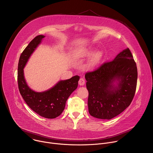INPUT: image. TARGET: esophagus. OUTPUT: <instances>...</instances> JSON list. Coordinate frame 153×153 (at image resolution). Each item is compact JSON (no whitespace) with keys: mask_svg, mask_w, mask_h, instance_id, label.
<instances>
[{"mask_svg":"<svg viewBox=\"0 0 153 153\" xmlns=\"http://www.w3.org/2000/svg\"><path fill=\"white\" fill-rule=\"evenodd\" d=\"M85 84V80L82 77H80L79 80V85H80V86H82Z\"/></svg>","mask_w":153,"mask_h":153,"instance_id":"esophagus-1","label":"esophagus"}]
</instances>
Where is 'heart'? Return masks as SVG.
Instances as JSON below:
<instances>
[{"label":"heart","mask_w":153,"mask_h":153,"mask_svg":"<svg viewBox=\"0 0 153 153\" xmlns=\"http://www.w3.org/2000/svg\"><path fill=\"white\" fill-rule=\"evenodd\" d=\"M94 52L93 49L92 48H86L78 52V55L81 57L89 56L91 55ZM103 57V52L102 51H97L94 53L90 61V66L93 67L97 65Z\"/></svg>","instance_id":"heart-1"}]
</instances>
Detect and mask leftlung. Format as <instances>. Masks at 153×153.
Segmentation results:
<instances>
[{
    "label": "left lung",
    "mask_w": 153,
    "mask_h": 153,
    "mask_svg": "<svg viewBox=\"0 0 153 153\" xmlns=\"http://www.w3.org/2000/svg\"><path fill=\"white\" fill-rule=\"evenodd\" d=\"M85 77L91 116L111 119L131 103L136 90L137 69L129 48L120 52L113 60L86 73ZM117 81L119 82L115 85L114 83Z\"/></svg>",
    "instance_id": "1"
}]
</instances>
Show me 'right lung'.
<instances>
[{
  "mask_svg": "<svg viewBox=\"0 0 153 153\" xmlns=\"http://www.w3.org/2000/svg\"><path fill=\"white\" fill-rule=\"evenodd\" d=\"M44 37L43 35L34 37L22 53L18 63V87L20 94L33 111L43 117L54 119L62 113L68 98L77 88L80 77L74 76L70 79L60 80L49 90L41 93L35 92L30 88L24 78V68Z\"/></svg>",
  "mask_w": 153,
  "mask_h": 153,
  "instance_id": "add662e5",
  "label": "right lung"
}]
</instances>
